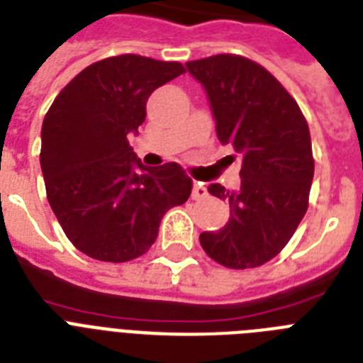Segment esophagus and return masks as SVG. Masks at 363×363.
Instances as JSON below:
<instances>
[{
    "instance_id": "obj_1",
    "label": "esophagus",
    "mask_w": 363,
    "mask_h": 363,
    "mask_svg": "<svg viewBox=\"0 0 363 363\" xmlns=\"http://www.w3.org/2000/svg\"><path fill=\"white\" fill-rule=\"evenodd\" d=\"M207 197V186L203 182L196 181L194 182V190H191V199H203Z\"/></svg>"
}]
</instances>
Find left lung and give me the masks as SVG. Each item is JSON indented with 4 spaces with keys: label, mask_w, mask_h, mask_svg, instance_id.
I'll return each instance as SVG.
<instances>
[{
    "label": "left lung",
    "mask_w": 363,
    "mask_h": 363,
    "mask_svg": "<svg viewBox=\"0 0 363 363\" xmlns=\"http://www.w3.org/2000/svg\"><path fill=\"white\" fill-rule=\"evenodd\" d=\"M216 119L218 140L242 156L240 190L211 184L233 208L220 231L199 242L208 257L235 270L268 263L287 246L309 205L315 160L308 121L289 91L248 57L218 54L188 61Z\"/></svg>",
    "instance_id": "8db88e82"
}]
</instances>
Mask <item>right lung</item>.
<instances>
[{
  "label": "right lung",
  "instance_id": "obj_1",
  "mask_svg": "<svg viewBox=\"0 0 363 363\" xmlns=\"http://www.w3.org/2000/svg\"><path fill=\"white\" fill-rule=\"evenodd\" d=\"M182 72L179 61L102 59L70 79L44 117L40 167L50 207L74 248L96 261L143 255L162 216L190 197L191 179L177 162L143 166L126 138L145 121L152 91Z\"/></svg>",
  "mask_w": 363,
  "mask_h": 363
}]
</instances>
